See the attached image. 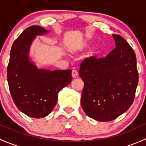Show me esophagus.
Here are the masks:
<instances>
[{
    "mask_svg": "<svg viewBox=\"0 0 146 146\" xmlns=\"http://www.w3.org/2000/svg\"><path fill=\"white\" fill-rule=\"evenodd\" d=\"M78 75V72L77 70H72V76L73 78L77 77Z\"/></svg>",
    "mask_w": 146,
    "mask_h": 146,
    "instance_id": "34e87169",
    "label": "esophagus"
}]
</instances>
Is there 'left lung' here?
I'll use <instances>...</instances> for the list:
<instances>
[{"label":"left lung","mask_w":146,"mask_h":146,"mask_svg":"<svg viewBox=\"0 0 146 146\" xmlns=\"http://www.w3.org/2000/svg\"><path fill=\"white\" fill-rule=\"evenodd\" d=\"M116 48L104 58H86L79 75L84 82L81 106L98 121H110L127 111L134 100L138 73L136 54L127 42L113 35Z\"/></svg>","instance_id":"left-lung-1"}]
</instances>
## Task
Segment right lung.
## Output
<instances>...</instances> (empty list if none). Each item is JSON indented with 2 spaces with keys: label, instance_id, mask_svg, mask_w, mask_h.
Segmentation results:
<instances>
[{
  "label": "right lung",
  "instance_id": "right-lung-1",
  "mask_svg": "<svg viewBox=\"0 0 146 146\" xmlns=\"http://www.w3.org/2000/svg\"><path fill=\"white\" fill-rule=\"evenodd\" d=\"M32 25L23 31L12 46L7 78L12 98L20 111L33 118H43L56 104L58 93L72 80L71 70L38 69L29 61V46L36 35L46 33Z\"/></svg>",
  "mask_w": 146,
  "mask_h": 146
}]
</instances>
